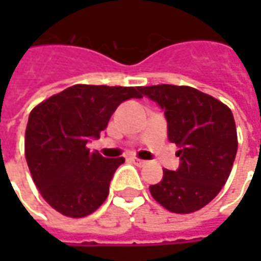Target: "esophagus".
<instances>
[{
	"mask_svg": "<svg viewBox=\"0 0 261 261\" xmlns=\"http://www.w3.org/2000/svg\"><path fill=\"white\" fill-rule=\"evenodd\" d=\"M132 161L135 163L136 166H139V167H144L146 164V161H144V160H139V158H136V156L132 158Z\"/></svg>",
	"mask_w": 261,
	"mask_h": 261,
	"instance_id": "34e87169",
	"label": "esophagus"
}]
</instances>
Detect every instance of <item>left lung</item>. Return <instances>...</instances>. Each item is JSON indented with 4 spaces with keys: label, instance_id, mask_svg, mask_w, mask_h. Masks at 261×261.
<instances>
[{
    "label": "left lung",
    "instance_id": "8db88e82",
    "mask_svg": "<svg viewBox=\"0 0 261 261\" xmlns=\"http://www.w3.org/2000/svg\"><path fill=\"white\" fill-rule=\"evenodd\" d=\"M139 91L164 110L168 139L178 146L180 167L163 170V180L149 186L167 211L192 214L206 206L225 185L238 148L231 109L189 86L141 87Z\"/></svg>",
    "mask_w": 261,
    "mask_h": 261
}]
</instances>
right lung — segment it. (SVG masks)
I'll return each mask as SVG.
<instances>
[{
  "label": "right lung",
  "instance_id": "1",
  "mask_svg": "<svg viewBox=\"0 0 261 261\" xmlns=\"http://www.w3.org/2000/svg\"><path fill=\"white\" fill-rule=\"evenodd\" d=\"M139 87L76 84L30 112L24 154L42 197L62 215L84 218L103 205L123 156L105 158L87 142L107 127L117 106L141 98Z\"/></svg>",
  "mask_w": 261,
  "mask_h": 261
}]
</instances>
